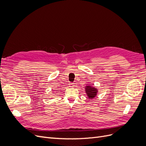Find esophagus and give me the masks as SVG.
<instances>
[{
    "instance_id": "1",
    "label": "esophagus",
    "mask_w": 146,
    "mask_h": 146,
    "mask_svg": "<svg viewBox=\"0 0 146 146\" xmlns=\"http://www.w3.org/2000/svg\"><path fill=\"white\" fill-rule=\"evenodd\" d=\"M69 86L70 87H72L74 86V84L73 83H69Z\"/></svg>"
}]
</instances>
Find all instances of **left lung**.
Segmentation results:
<instances>
[{
  "label": "left lung",
  "mask_w": 146,
  "mask_h": 146,
  "mask_svg": "<svg viewBox=\"0 0 146 146\" xmlns=\"http://www.w3.org/2000/svg\"><path fill=\"white\" fill-rule=\"evenodd\" d=\"M86 92L87 95L90 98H94L97 94L98 90L95 87H92L90 86H87L86 87Z\"/></svg>",
  "instance_id": "1"
}]
</instances>
